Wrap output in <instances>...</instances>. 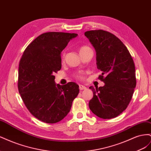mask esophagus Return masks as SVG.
<instances>
[{
    "label": "esophagus",
    "mask_w": 151,
    "mask_h": 151,
    "mask_svg": "<svg viewBox=\"0 0 151 151\" xmlns=\"http://www.w3.org/2000/svg\"><path fill=\"white\" fill-rule=\"evenodd\" d=\"M86 89V86H84L83 85H81V84L79 85V89L80 90H84Z\"/></svg>",
    "instance_id": "34e87169"
}]
</instances>
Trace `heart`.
Listing matches in <instances>:
<instances>
[{"label":"heart","mask_w":151,"mask_h":151,"mask_svg":"<svg viewBox=\"0 0 151 151\" xmlns=\"http://www.w3.org/2000/svg\"><path fill=\"white\" fill-rule=\"evenodd\" d=\"M88 48H89L88 47H87V46H83V47H80V48H79V53H83V52H84V51H86V50L87 49H88ZM65 55V53H63L62 55V60H63V59H64ZM75 77H76L77 79H84V76H83V74H77L75 75Z\"/></svg>","instance_id":"1"}]
</instances>
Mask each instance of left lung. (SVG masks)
<instances>
[{
	"label": "left lung",
	"mask_w": 151,
	"mask_h": 151,
	"mask_svg": "<svg viewBox=\"0 0 151 151\" xmlns=\"http://www.w3.org/2000/svg\"><path fill=\"white\" fill-rule=\"evenodd\" d=\"M96 52V64L102 71L103 87L90 86L93 98L89 103L94 115L103 119L115 118L129 104L136 86L135 64L125 45L115 35L101 29L86 31Z\"/></svg>",
	"instance_id": "8db88e82"
}]
</instances>
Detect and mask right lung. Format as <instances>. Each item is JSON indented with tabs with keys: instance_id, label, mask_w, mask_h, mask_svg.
I'll list each match as a JSON object with an SVG mask.
<instances>
[{
	"instance_id": "add662e5",
	"label": "right lung",
	"mask_w": 151,
	"mask_h": 151,
	"mask_svg": "<svg viewBox=\"0 0 151 151\" xmlns=\"http://www.w3.org/2000/svg\"><path fill=\"white\" fill-rule=\"evenodd\" d=\"M77 34L48 32L35 38L25 49L18 70V91L29 111L39 120L55 123L67 116L79 94V86L70 82L55 83L61 69L62 50Z\"/></svg>"
}]
</instances>
